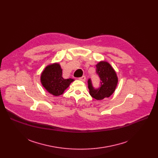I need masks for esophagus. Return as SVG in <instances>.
Masks as SVG:
<instances>
[{"label":"esophagus","instance_id":"esophagus-1","mask_svg":"<svg viewBox=\"0 0 158 158\" xmlns=\"http://www.w3.org/2000/svg\"><path fill=\"white\" fill-rule=\"evenodd\" d=\"M79 79H80L81 81H85L86 80V77H85V76H82L81 77H80V78H79Z\"/></svg>","mask_w":158,"mask_h":158}]
</instances>
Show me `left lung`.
I'll return each mask as SVG.
<instances>
[{
  "mask_svg": "<svg viewBox=\"0 0 158 158\" xmlns=\"http://www.w3.org/2000/svg\"><path fill=\"white\" fill-rule=\"evenodd\" d=\"M96 73L101 79V87L94 89L91 79L88 80L89 94L96 100L109 98L116 89L118 77L113 67L107 61L101 60L96 64Z\"/></svg>",
  "mask_w": 158,
  "mask_h": 158,
  "instance_id": "8db88e82",
  "label": "left lung"
}]
</instances>
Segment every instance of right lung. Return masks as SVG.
Segmentation results:
<instances>
[{"instance_id": "1", "label": "right lung", "mask_w": 158, "mask_h": 158, "mask_svg": "<svg viewBox=\"0 0 158 158\" xmlns=\"http://www.w3.org/2000/svg\"><path fill=\"white\" fill-rule=\"evenodd\" d=\"M74 81L71 78H63L62 69L58 62L48 65L40 74L42 86L49 94L55 96L62 94Z\"/></svg>"}]
</instances>
